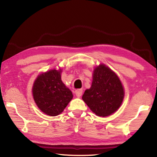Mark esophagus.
Returning a JSON list of instances; mask_svg holds the SVG:
<instances>
[{
    "instance_id": "1",
    "label": "esophagus",
    "mask_w": 157,
    "mask_h": 157,
    "mask_svg": "<svg viewBox=\"0 0 157 157\" xmlns=\"http://www.w3.org/2000/svg\"><path fill=\"white\" fill-rule=\"evenodd\" d=\"M75 95L78 96V97H79V96H81L82 95V93H83V90L81 89H79V90H76L75 92Z\"/></svg>"
}]
</instances>
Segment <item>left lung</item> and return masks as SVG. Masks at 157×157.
I'll return each mask as SVG.
<instances>
[{
  "mask_svg": "<svg viewBox=\"0 0 157 157\" xmlns=\"http://www.w3.org/2000/svg\"><path fill=\"white\" fill-rule=\"evenodd\" d=\"M124 90L118 76L105 65L95 68L91 88L85 91L82 99L96 115L106 117L121 106Z\"/></svg>",
  "mask_w": 157,
  "mask_h": 157,
  "instance_id": "1",
  "label": "left lung"
}]
</instances>
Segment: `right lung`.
<instances>
[{"label": "right lung", "instance_id": "right-lung-1", "mask_svg": "<svg viewBox=\"0 0 157 157\" xmlns=\"http://www.w3.org/2000/svg\"><path fill=\"white\" fill-rule=\"evenodd\" d=\"M61 72L52 69L42 73L33 86L35 102L43 113L50 116L61 113L73 98L71 91L61 81Z\"/></svg>", "mask_w": 157, "mask_h": 157}]
</instances>
